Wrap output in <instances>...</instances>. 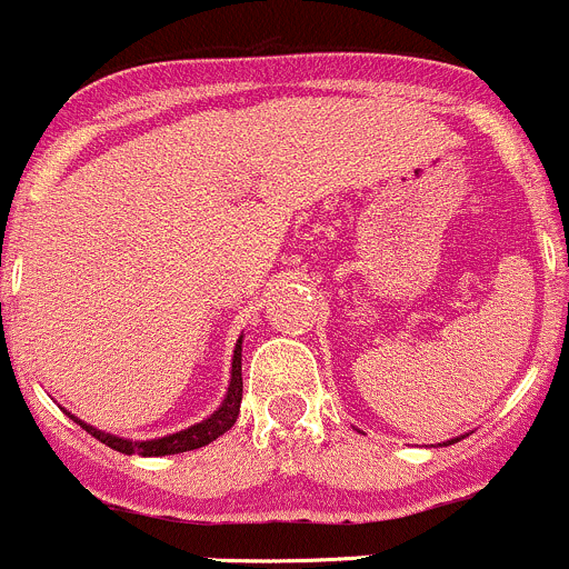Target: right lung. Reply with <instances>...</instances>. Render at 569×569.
<instances>
[{
	"mask_svg": "<svg viewBox=\"0 0 569 569\" xmlns=\"http://www.w3.org/2000/svg\"><path fill=\"white\" fill-rule=\"evenodd\" d=\"M240 401H243V373H240V340H238V346H234V359H232V381H229V392L227 398H223L221 409H218L212 418L201 420V423L190 426V429L179 431V435L162 437V440H149V442H129V440H121V437L104 435V431L93 429V426L82 423V420L77 418L74 420L88 431V435H93L96 440L104 442V446L112 448V451L140 453V457H168V453H182V451H193V448H201V446H210L212 440L227 435V431L234 426V420H238Z\"/></svg>",
	"mask_w": 569,
	"mask_h": 569,
	"instance_id": "right-lung-1",
	"label": "right lung"
}]
</instances>
